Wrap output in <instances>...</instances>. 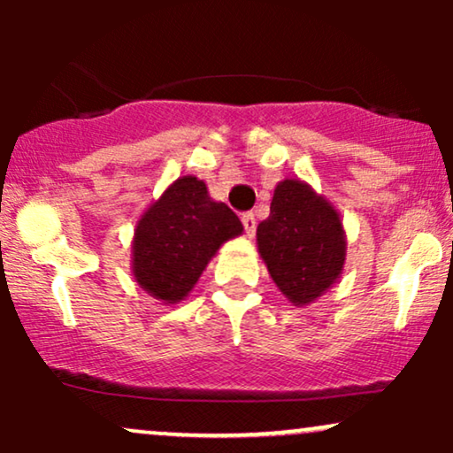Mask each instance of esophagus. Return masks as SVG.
Here are the masks:
<instances>
[{"label":"esophagus","mask_w":453,"mask_h":453,"mask_svg":"<svg viewBox=\"0 0 453 453\" xmlns=\"http://www.w3.org/2000/svg\"><path fill=\"white\" fill-rule=\"evenodd\" d=\"M242 227L247 232V236L256 234V215L253 212H242Z\"/></svg>","instance_id":"obj_1"}]
</instances>
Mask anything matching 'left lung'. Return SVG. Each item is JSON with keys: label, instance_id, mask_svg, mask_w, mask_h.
Listing matches in <instances>:
<instances>
[{"label": "left lung", "instance_id": "left-lung-1", "mask_svg": "<svg viewBox=\"0 0 453 453\" xmlns=\"http://www.w3.org/2000/svg\"><path fill=\"white\" fill-rule=\"evenodd\" d=\"M257 249L270 277L294 304H309L339 279L345 234L334 206L309 185H277L270 215L257 226Z\"/></svg>", "mask_w": 453, "mask_h": 453}]
</instances>
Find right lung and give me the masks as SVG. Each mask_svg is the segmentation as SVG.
<instances>
[{"mask_svg":"<svg viewBox=\"0 0 453 453\" xmlns=\"http://www.w3.org/2000/svg\"><path fill=\"white\" fill-rule=\"evenodd\" d=\"M242 232L230 206L212 202L204 180L183 176L144 212L134 236V277L150 296L179 303L217 249Z\"/></svg>","mask_w":453,"mask_h":453,"instance_id":"1","label":"right lung"}]
</instances>
